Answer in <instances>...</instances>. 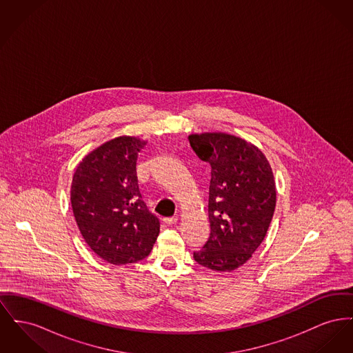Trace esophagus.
Returning a JSON list of instances; mask_svg holds the SVG:
<instances>
[{
	"label": "esophagus",
	"instance_id": "obj_1",
	"mask_svg": "<svg viewBox=\"0 0 353 353\" xmlns=\"http://www.w3.org/2000/svg\"><path fill=\"white\" fill-rule=\"evenodd\" d=\"M177 216H172V217H165L164 219V223H165L166 225H173L174 223H177Z\"/></svg>",
	"mask_w": 353,
	"mask_h": 353
}]
</instances>
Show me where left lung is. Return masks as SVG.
<instances>
[{"instance_id": "left-lung-1", "label": "left lung", "mask_w": 353, "mask_h": 353, "mask_svg": "<svg viewBox=\"0 0 353 353\" xmlns=\"http://www.w3.org/2000/svg\"><path fill=\"white\" fill-rule=\"evenodd\" d=\"M189 143L210 164L205 245L193 253L203 267L232 272L263 243L276 207V184L265 154L244 139L223 132L194 133Z\"/></svg>"}]
</instances>
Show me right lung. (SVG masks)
Here are the masks:
<instances>
[{
	"instance_id": "obj_1",
	"label": "right lung",
	"mask_w": 353,
	"mask_h": 353,
	"mask_svg": "<svg viewBox=\"0 0 353 353\" xmlns=\"http://www.w3.org/2000/svg\"><path fill=\"white\" fill-rule=\"evenodd\" d=\"M145 140L120 136L93 149L72 180L70 203L83 240L113 265L136 263L150 253L160 221L141 200L136 174Z\"/></svg>"
}]
</instances>
